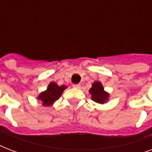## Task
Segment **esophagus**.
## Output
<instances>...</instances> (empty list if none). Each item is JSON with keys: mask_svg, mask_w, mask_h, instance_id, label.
Instances as JSON below:
<instances>
[{"mask_svg": "<svg viewBox=\"0 0 152 152\" xmlns=\"http://www.w3.org/2000/svg\"><path fill=\"white\" fill-rule=\"evenodd\" d=\"M72 87H73L74 88H77V89H80V87H81V85L80 84V83H77V84H73V85H72Z\"/></svg>", "mask_w": 152, "mask_h": 152, "instance_id": "obj_1", "label": "esophagus"}]
</instances>
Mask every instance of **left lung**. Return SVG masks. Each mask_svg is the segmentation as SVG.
Instances as JSON below:
<instances>
[{
	"instance_id": "left-lung-1",
	"label": "left lung",
	"mask_w": 152,
	"mask_h": 152,
	"mask_svg": "<svg viewBox=\"0 0 152 152\" xmlns=\"http://www.w3.org/2000/svg\"><path fill=\"white\" fill-rule=\"evenodd\" d=\"M89 93L91 95V99L99 104H103L108 101V93L104 91L103 86L99 81H95L92 83V87L89 90Z\"/></svg>"
}]
</instances>
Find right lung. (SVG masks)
<instances>
[{
	"mask_svg": "<svg viewBox=\"0 0 152 152\" xmlns=\"http://www.w3.org/2000/svg\"><path fill=\"white\" fill-rule=\"evenodd\" d=\"M66 88V86H58L56 83L50 82L47 89L45 91L40 93L38 96V99L42 102V105L43 106H51L54 103L55 101H57L61 97L63 91Z\"/></svg>",
	"mask_w": 152,
	"mask_h": 152,
	"instance_id": "1",
	"label": "right lung"
}]
</instances>
